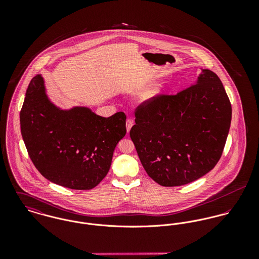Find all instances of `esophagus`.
I'll return each mask as SVG.
<instances>
[{
	"mask_svg": "<svg viewBox=\"0 0 259 259\" xmlns=\"http://www.w3.org/2000/svg\"><path fill=\"white\" fill-rule=\"evenodd\" d=\"M125 125H126V132L128 133L132 128V126L134 125V120L132 118H127L126 119V122H125Z\"/></svg>",
	"mask_w": 259,
	"mask_h": 259,
	"instance_id": "1",
	"label": "esophagus"
}]
</instances>
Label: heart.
Listing matches in <instances>:
<instances>
[{
	"mask_svg": "<svg viewBox=\"0 0 259 259\" xmlns=\"http://www.w3.org/2000/svg\"><path fill=\"white\" fill-rule=\"evenodd\" d=\"M161 91H162L161 84H155V85L149 88L142 93V95L140 96V102L143 104H148V103L154 101L160 95Z\"/></svg>",
	"mask_w": 259,
	"mask_h": 259,
	"instance_id": "1",
	"label": "heart"
}]
</instances>
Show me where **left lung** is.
<instances>
[{
    "mask_svg": "<svg viewBox=\"0 0 259 259\" xmlns=\"http://www.w3.org/2000/svg\"><path fill=\"white\" fill-rule=\"evenodd\" d=\"M230 122L231 105L222 80L201 69L187 89L138 108L130 136L148 177L162 186H180L217 165Z\"/></svg>",
    "mask_w": 259,
    "mask_h": 259,
    "instance_id": "left-lung-1",
    "label": "left lung"
}]
</instances>
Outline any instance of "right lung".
<instances>
[{"label":"right lung","mask_w":259,"mask_h":259,"mask_svg":"<svg viewBox=\"0 0 259 259\" xmlns=\"http://www.w3.org/2000/svg\"><path fill=\"white\" fill-rule=\"evenodd\" d=\"M125 119L122 111L104 117L88 107H57L41 74L32 78L20 112L22 137L40 175L78 190L94 188L109 172L114 148L126 134Z\"/></svg>","instance_id":"right-lung-1"}]
</instances>
